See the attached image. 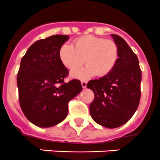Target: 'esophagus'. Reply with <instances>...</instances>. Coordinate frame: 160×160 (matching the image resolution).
Returning <instances> with one entry per match:
<instances>
[{"label": "esophagus", "mask_w": 160, "mask_h": 160, "mask_svg": "<svg viewBox=\"0 0 160 160\" xmlns=\"http://www.w3.org/2000/svg\"><path fill=\"white\" fill-rule=\"evenodd\" d=\"M87 83H88V82H87V81H82L81 84H82V88H87Z\"/></svg>", "instance_id": "esophagus-1"}]
</instances>
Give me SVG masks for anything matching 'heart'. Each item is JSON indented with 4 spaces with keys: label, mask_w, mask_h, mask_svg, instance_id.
I'll use <instances>...</instances> for the list:
<instances>
[{
    "label": "heart",
    "mask_w": 160,
    "mask_h": 160,
    "mask_svg": "<svg viewBox=\"0 0 160 160\" xmlns=\"http://www.w3.org/2000/svg\"><path fill=\"white\" fill-rule=\"evenodd\" d=\"M118 55L116 42L93 35L81 37L73 42V47L65 44L59 49L60 60L68 69H76L84 62L88 63L82 69L72 72V76L79 79H88L95 74L107 75L114 68Z\"/></svg>",
    "instance_id": "b5f03b06"
}]
</instances>
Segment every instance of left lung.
<instances>
[{"label": "left lung", "mask_w": 160, "mask_h": 160, "mask_svg": "<svg viewBox=\"0 0 160 160\" xmlns=\"http://www.w3.org/2000/svg\"><path fill=\"white\" fill-rule=\"evenodd\" d=\"M118 46V59L110 73L91 80L87 87L94 92L90 104L92 118L107 128L126 124L137 110L140 100V70L137 56L121 37L112 34Z\"/></svg>", "instance_id": "1"}]
</instances>
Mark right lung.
Listing matches in <instances>:
<instances>
[{"label":"right lung","mask_w":160,"mask_h":160,"mask_svg":"<svg viewBox=\"0 0 160 160\" xmlns=\"http://www.w3.org/2000/svg\"><path fill=\"white\" fill-rule=\"evenodd\" d=\"M68 35L55 34L34 42L23 56L17 74L23 113L39 127H51L66 118L68 102L82 90L81 82H65L68 70L59 58Z\"/></svg>","instance_id":"add662e5"}]
</instances>
